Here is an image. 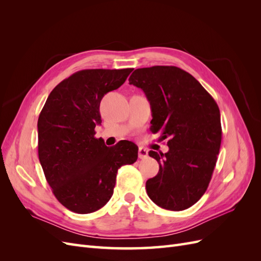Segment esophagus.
I'll return each mask as SVG.
<instances>
[{
  "instance_id": "34e87169",
  "label": "esophagus",
  "mask_w": 261,
  "mask_h": 261,
  "mask_svg": "<svg viewBox=\"0 0 261 261\" xmlns=\"http://www.w3.org/2000/svg\"><path fill=\"white\" fill-rule=\"evenodd\" d=\"M138 156H139V159H143V160L147 159V158H148V150L144 147H140L139 150H138Z\"/></svg>"
}]
</instances>
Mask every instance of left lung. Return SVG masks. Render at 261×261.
<instances>
[{
    "label": "left lung",
    "mask_w": 261,
    "mask_h": 261,
    "mask_svg": "<svg viewBox=\"0 0 261 261\" xmlns=\"http://www.w3.org/2000/svg\"><path fill=\"white\" fill-rule=\"evenodd\" d=\"M128 81L150 102V130L169 138L168 152L149 151L159 163L158 174L146 181L149 198L167 210L192 207L207 191L217 163L219 107L195 77L176 66L137 68Z\"/></svg>",
    "instance_id": "8db88e82"
}]
</instances>
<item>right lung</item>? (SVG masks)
Masks as SVG:
<instances>
[{
	"label": "right lung",
	"instance_id": "right-lung-1",
	"mask_svg": "<svg viewBox=\"0 0 261 261\" xmlns=\"http://www.w3.org/2000/svg\"><path fill=\"white\" fill-rule=\"evenodd\" d=\"M132 72H76L51 91L39 115V160L54 196L70 211L86 215L103 207L113 195L117 170L137 160L138 147L132 141L107 147L94 137L102 122V98L120 88Z\"/></svg>",
	"mask_w": 261,
	"mask_h": 261
}]
</instances>
